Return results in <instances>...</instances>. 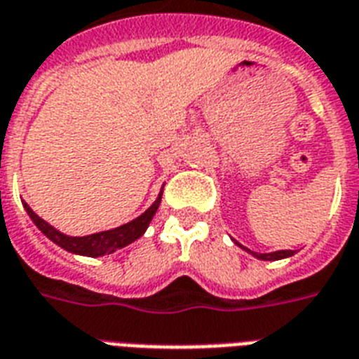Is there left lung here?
Here are the masks:
<instances>
[{
    "label": "left lung",
    "mask_w": 359,
    "mask_h": 359,
    "mask_svg": "<svg viewBox=\"0 0 359 359\" xmlns=\"http://www.w3.org/2000/svg\"><path fill=\"white\" fill-rule=\"evenodd\" d=\"M241 248L245 252H248L250 256H254L256 259H261V261H278V259H285V257H291L294 254V250H278V252H269V254H257V252H252L248 250L246 246L239 245Z\"/></svg>",
    "instance_id": "8db88e82"
}]
</instances>
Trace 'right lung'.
<instances>
[{"instance_id": "obj_1", "label": "right lung", "mask_w": 359, "mask_h": 359, "mask_svg": "<svg viewBox=\"0 0 359 359\" xmlns=\"http://www.w3.org/2000/svg\"><path fill=\"white\" fill-rule=\"evenodd\" d=\"M163 196V187L157 194V198L154 200L150 208L146 209L144 213L139 215L137 219L130 220L128 224H122L118 228L105 229V231H98V233L85 235V237H72V235H66L62 231H59L57 228H53L51 224H48L44 219H40L39 215L34 213L33 209L24 203V209L29 215V219L33 220V224L42 231V233L48 237L50 241H53L57 246H61L62 250L70 252V254H76V256H87V257H100V256H109L113 252L124 248V246L131 245L133 241L140 239L144 231L150 226L154 215L159 209V203H161Z\"/></svg>"}]
</instances>
